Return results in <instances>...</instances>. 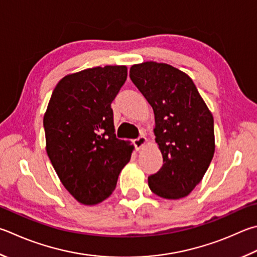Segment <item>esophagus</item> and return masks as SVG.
Listing matches in <instances>:
<instances>
[{
	"mask_svg": "<svg viewBox=\"0 0 257 257\" xmlns=\"http://www.w3.org/2000/svg\"><path fill=\"white\" fill-rule=\"evenodd\" d=\"M146 143H147V138L144 136H141L138 139H135L134 141V145H135V147H136L137 151L142 149L145 145H146Z\"/></svg>",
	"mask_w": 257,
	"mask_h": 257,
	"instance_id": "obj_1",
	"label": "esophagus"
}]
</instances>
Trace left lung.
I'll return each mask as SVG.
<instances>
[{
    "mask_svg": "<svg viewBox=\"0 0 257 257\" xmlns=\"http://www.w3.org/2000/svg\"><path fill=\"white\" fill-rule=\"evenodd\" d=\"M129 76L154 110V135L163 156L160 171L148 176L149 189L164 199L184 198L213 157L211 111L188 74L169 64H135Z\"/></svg>",
    "mask_w": 257,
    "mask_h": 257,
    "instance_id": "1",
    "label": "left lung"
}]
</instances>
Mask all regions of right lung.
<instances>
[{"label":"right lung","instance_id":"add662e5","mask_svg":"<svg viewBox=\"0 0 257 257\" xmlns=\"http://www.w3.org/2000/svg\"><path fill=\"white\" fill-rule=\"evenodd\" d=\"M127 66L106 65L67 74L54 88L44 115L46 152L60 182L78 202L109 198L134 146L115 138L111 103Z\"/></svg>","mask_w":257,"mask_h":257}]
</instances>
